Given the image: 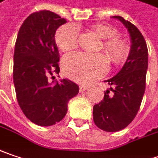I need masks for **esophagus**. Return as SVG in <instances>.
<instances>
[{
  "mask_svg": "<svg viewBox=\"0 0 158 158\" xmlns=\"http://www.w3.org/2000/svg\"><path fill=\"white\" fill-rule=\"evenodd\" d=\"M88 89V87L87 86H85V85H80V87H79V91H86Z\"/></svg>",
  "mask_w": 158,
  "mask_h": 158,
  "instance_id": "esophagus-1",
  "label": "esophagus"
}]
</instances>
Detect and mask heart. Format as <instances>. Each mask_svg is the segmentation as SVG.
Instances as JSON below:
<instances>
[{
	"label": "heart",
	"mask_w": 158,
	"mask_h": 158,
	"mask_svg": "<svg viewBox=\"0 0 158 158\" xmlns=\"http://www.w3.org/2000/svg\"><path fill=\"white\" fill-rule=\"evenodd\" d=\"M94 30L102 38L103 51L114 63H120L128 55L129 48L120 39L118 30L114 26L99 23L93 26ZM57 46L63 52L76 48L78 43V29L72 24H67L57 30L55 35ZM65 74L79 83H89L103 75L107 69V63L103 55H92L85 52H73L66 55L62 60Z\"/></svg>",
	"instance_id": "obj_1"
}]
</instances>
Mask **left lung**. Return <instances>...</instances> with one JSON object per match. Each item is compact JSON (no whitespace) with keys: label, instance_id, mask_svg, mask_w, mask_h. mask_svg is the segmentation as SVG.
<instances>
[{"label":"left lung","instance_id":"obj_1","mask_svg":"<svg viewBox=\"0 0 158 158\" xmlns=\"http://www.w3.org/2000/svg\"><path fill=\"white\" fill-rule=\"evenodd\" d=\"M128 29L131 47L129 57L119 73L106 82L110 85L104 99L93 106V121L99 129L118 131L128 126L138 113L146 88L148 47L138 28L120 16Z\"/></svg>","mask_w":158,"mask_h":158}]
</instances>
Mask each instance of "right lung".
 Listing matches in <instances>:
<instances>
[{"instance_id": "1", "label": "right lung", "mask_w": 158, "mask_h": 158, "mask_svg": "<svg viewBox=\"0 0 158 158\" xmlns=\"http://www.w3.org/2000/svg\"><path fill=\"white\" fill-rule=\"evenodd\" d=\"M67 22L54 12L40 10L28 16L18 34L13 66L16 96L24 114L37 125L61 121L69 99L79 92L78 85L70 80L50 81L59 71L55 33Z\"/></svg>"}]
</instances>
